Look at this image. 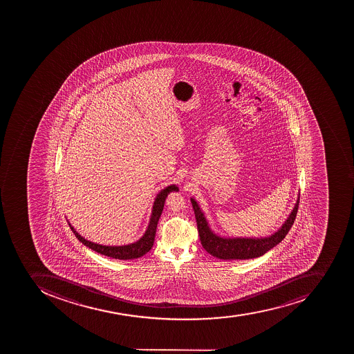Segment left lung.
Returning a JSON list of instances; mask_svg holds the SVG:
<instances>
[{"label":"left lung","mask_w":354,"mask_h":354,"mask_svg":"<svg viewBox=\"0 0 354 354\" xmlns=\"http://www.w3.org/2000/svg\"><path fill=\"white\" fill-rule=\"evenodd\" d=\"M299 201H300V197L295 203L292 212L290 214L289 218L281 228L270 237L260 238V239L259 238H256V239H252V238L227 239V238L216 236L209 228L206 218L201 212L198 203L194 199H192V203L194 212H195L196 221H197L198 234H199L203 249L218 259L243 260L252 259V258L262 256L267 251L272 249L274 245L281 243L295 223L297 212H298Z\"/></svg>","instance_id":"1"}]
</instances>
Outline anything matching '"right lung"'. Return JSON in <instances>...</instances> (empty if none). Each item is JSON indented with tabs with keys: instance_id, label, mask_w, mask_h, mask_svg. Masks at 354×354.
I'll return each instance as SVG.
<instances>
[{
	"instance_id": "obj_1",
	"label": "right lung",
	"mask_w": 354,
	"mask_h": 354,
	"mask_svg": "<svg viewBox=\"0 0 354 354\" xmlns=\"http://www.w3.org/2000/svg\"><path fill=\"white\" fill-rule=\"evenodd\" d=\"M171 192H178V187L175 185L168 186L159 192L157 195L155 203H153V212H151V221L148 225L145 234L140 238L136 243H131L127 245H120V247H109V245H102L98 243H91L88 240L84 239L80 234L76 232L75 229L73 228L70 225L71 229L84 245H86L92 250L96 251L98 254H104V256L114 258V259L120 260H131L137 259L144 254H147L151 250L153 245V240L156 236L157 223H158L159 218L162 214V209H164L165 201L167 198L168 194Z\"/></svg>"
}]
</instances>
